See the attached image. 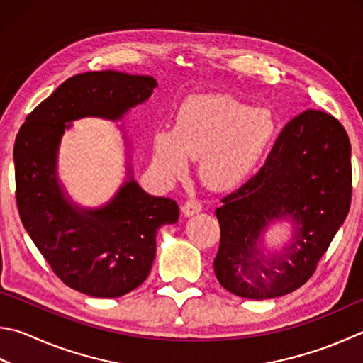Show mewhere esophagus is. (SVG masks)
<instances>
[{
	"label": "esophagus",
	"instance_id": "1",
	"mask_svg": "<svg viewBox=\"0 0 363 363\" xmlns=\"http://www.w3.org/2000/svg\"><path fill=\"white\" fill-rule=\"evenodd\" d=\"M201 209H203V204L200 200L189 199L186 203H184L182 213H184V216H194V214H199Z\"/></svg>",
	"mask_w": 363,
	"mask_h": 363
}]
</instances>
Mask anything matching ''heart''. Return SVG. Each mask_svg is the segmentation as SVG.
Segmentation results:
<instances>
[{
  "instance_id": "1",
  "label": "heart",
  "mask_w": 363,
  "mask_h": 363,
  "mask_svg": "<svg viewBox=\"0 0 363 363\" xmlns=\"http://www.w3.org/2000/svg\"><path fill=\"white\" fill-rule=\"evenodd\" d=\"M276 128L265 108L220 94L192 95L181 104L173 130L154 135V162L164 176H181L200 159L199 176L214 190L236 187L252 173Z\"/></svg>"
}]
</instances>
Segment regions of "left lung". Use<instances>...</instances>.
Segmentation results:
<instances>
[{"instance_id": "left-lung-1", "label": "left lung", "mask_w": 363, "mask_h": 363, "mask_svg": "<svg viewBox=\"0 0 363 363\" xmlns=\"http://www.w3.org/2000/svg\"><path fill=\"white\" fill-rule=\"evenodd\" d=\"M351 196V143L345 127L324 111H303L282 128L263 167L216 209L217 281L252 300L296 291L314 274L345 222ZM282 216H292L297 225L293 245L265 259L259 235Z\"/></svg>"}]
</instances>
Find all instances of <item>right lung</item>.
<instances>
[{
	"mask_svg": "<svg viewBox=\"0 0 363 363\" xmlns=\"http://www.w3.org/2000/svg\"><path fill=\"white\" fill-rule=\"evenodd\" d=\"M155 79L90 71L65 81L26 116L14 144L16 200L30 238L63 284L98 298L141 286L152 268L155 235L179 219L171 199L152 196L131 179L100 209H79L58 186L57 149L71 121H116L152 95Z\"/></svg>",
	"mask_w": 363,
	"mask_h": 363,
	"instance_id": "add662e5",
	"label": "right lung"
}]
</instances>
